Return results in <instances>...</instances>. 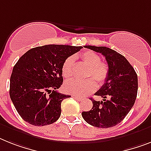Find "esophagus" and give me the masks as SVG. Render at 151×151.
I'll use <instances>...</instances> for the list:
<instances>
[{
	"instance_id": "esophagus-1",
	"label": "esophagus",
	"mask_w": 151,
	"mask_h": 151,
	"mask_svg": "<svg viewBox=\"0 0 151 151\" xmlns=\"http://www.w3.org/2000/svg\"><path fill=\"white\" fill-rule=\"evenodd\" d=\"M73 97H74L75 99H77V100H78V101H82L83 100V98H82V97H80V96H73Z\"/></svg>"
}]
</instances>
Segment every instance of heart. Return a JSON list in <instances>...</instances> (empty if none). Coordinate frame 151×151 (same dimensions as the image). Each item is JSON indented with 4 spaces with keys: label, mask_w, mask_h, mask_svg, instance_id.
<instances>
[{
    "label": "heart",
    "mask_w": 151,
    "mask_h": 151,
    "mask_svg": "<svg viewBox=\"0 0 151 151\" xmlns=\"http://www.w3.org/2000/svg\"><path fill=\"white\" fill-rule=\"evenodd\" d=\"M80 58L85 64L89 66L86 78H92L86 81L71 80L65 83L64 89L67 93L72 95L83 96L93 93L96 88L95 79L99 85L106 83L109 76V67L106 63L101 62L99 55L93 51H86L80 55ZM76 58L70 56L65 59L62 65V75L65 78H70L73 76L76 65Z\"/></svg>",
    "instance_id": "obj_1"
}]
</instances>
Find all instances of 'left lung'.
<instances>
[{"label":"left lung","instance_id":"8db88e82","mask_svg":"<svg viewBox=\"0 0 151 151\" xmlns=\"http://www.w3.org/2000/svg\"><path fill=\"white\" fill-rule=\"evenodd\" d=\"M105 57L109 67L106 83L95 93L103 101L92 98L93 108L83 112L86 122L99 128H109L117 125L127 115L135 103L138 89L137 75L123 55L106 47L86 45Z\"/></svg>","mask_w":151,"mask_h":151}]
</instances>
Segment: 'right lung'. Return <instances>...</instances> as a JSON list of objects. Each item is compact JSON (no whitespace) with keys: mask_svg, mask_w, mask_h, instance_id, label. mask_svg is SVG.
Segmentation results:
<instances>
[{"mask_svg":"<svg viewBox=\"0 0 151 151\" xmlns=\"http://www.w3.org/2000/svg\"><path fill=\"white\" fill-rule=\"evenodd\" d=\"M82 46L48 45L32 48L18 59L10 78V97L21 117L34 126L49 125L61 116L69 95L57 92L63 82L62 65Z\"/></svg>","mask_w":151,"mask_h":151,"instance_id":"1","label":"right lung"}]
</instances>
